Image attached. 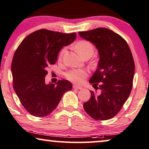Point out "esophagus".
Returning a JSON list of instances; mask_svg holds the SVG:
<instances>
[{"mask_svg":"<svg viewBox=\"0 0 149 149\" xmlns=\"http://www.w3.org/2000/svg\"><path fill=\"white\" fill-rule=\"evenodd\" d=\"M73 89H82V87H81V86L78 85H73Z\"/></svg>","mask_w":149,"mask_h":149,"instance_id":"obj_1","label":"esophagus"}]
</instances>
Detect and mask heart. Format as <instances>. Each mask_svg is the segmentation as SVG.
Segmentation results:
<instances>
[{"mask_svg":"<svg viewBox=\"0 0 149 149\" xmlns=\"http://www.w3.org/2000/svg\"><path fill=\"white\" fill-rule=\"evenodd\" d=\"M76 49L77 52L79 53L80 56H83L84 55L87 53H94V46L90 42L87 40H80L76 43ZM65 48L61 50L60 55H59V59L61 60L62 58L65 53ZM87 71L82 69H74L68 71L66 74V77L68 80L73 82H77V83H80L82 82L84 78L87 76Z\"/></svg>","mask_w":149,"mask_h":149,"instance_id":"obj_1","label":"heart"}]
</instances>
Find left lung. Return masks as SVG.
Wrapping results in <instances>:
<instances>
[{
  "instance_id": "8db88e82",
  "label": "left lung",
  "mask_w": 149,
  "mask_h": 149,
  "mask_svg": "<svg viewBox=\"0 0 149 149\" xmlns=\"http://www.w3.org/2000/svg\"><path fill=\"white\" fill-rule=\"evenodd\" d=\"M82 38L97 48V69L89 80L96 90L83 104L85 110L94 119H112L122 108L131 92L135 62L130 48L119 35L105 28L79 32Z\"/></svg>"
}]
</instances>
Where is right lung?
<instances>
[{"instance_id": "1", "label": "right lung", "mask_w": 149, "mask_h": 149, "mask_svg": "<svg viewBox=\"0 0 149 149\" xmlns=\"http://www.w3.org/2000/svg\"><path fill=\"white\" fill-rule=\"evenodd\" d=\"M76 33L64 34L46 29L27 36L16 50L11 70L13 87L25 109L38 117L48 116L56 108L63 94L72 89L69 80L46 84V69L57 61L63 46L71 44Z\"/></svg>"}]
</instances>
